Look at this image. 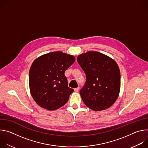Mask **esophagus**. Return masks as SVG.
<instances>
[{"label": "esophagus", "instance_id": "1", "mask_svg": "<svg viewBox=\"0 0 148 148\" xmlns=\"http://www.w3.org/2000/svg\"><path fill=\"white\" fill-rule=\"evenodd\" d=\"M79 87H77V88H74V91H75V92H78V91H79Z\"/></svg>", "mask_w": 148, "mask_h": 148}]
</instances>
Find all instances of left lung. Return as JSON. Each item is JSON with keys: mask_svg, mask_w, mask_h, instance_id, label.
Returning a JSON list of instances; mask_svg holds the SVG:
<instances>
[{"mask_svg": "<svg viewBox=\"0 0 148 148\" xmlns=\"http://www.w3.org/2000/svg\"><path fill=\"white\" fill-rule=\"evenodd\" d=\"M77 61L86 75V81L79 94L87 107L94 111L110 107L118 97L120 71L116 62L97 51L80 54Z\"/></svg>", "mask_w": 148, "mask_h": 148, "instance_id": "left-lung-1", "label": "left lung"}]
</instances>
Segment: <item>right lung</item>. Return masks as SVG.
Wrapping results in <instances>:
<instances>
[{
  "label": "right lung",
  "mask_w": 148,
  "mask_h": 148,
  "mask_svg": "<svg viewBox=\"0 0 148 148\" xmlns=\"http://www.w3.org/2000/svg\"><path fill=\"white\" fill-rule=\"evenodd\" d=\"M75 61L73 56L51 52L36 59L29 71L32 97L42 108L56 110L65 105L74 90L69 87L64 73Z\"/></svg>",
  "instance_id": "obj_1"
}]
</instances>
